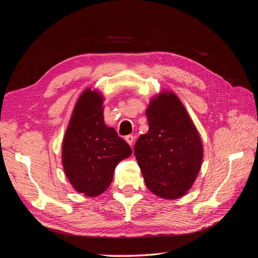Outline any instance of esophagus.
<instances>
[{
  "label": "esophagus",
  "instance_id": "34e87169",
  "mask_svg": "<svg viewBox=\"0 0 258 258\" xmlns=\"http://www.w3.org/2000/svg\"><path fill=\"white\" fill-rule=\"evenodd\" d=\"M124 140H126V142H127L130 146H132V144H134V141H135V138H134V136L129 135V136H127L126 138H124Z\"/></svg>",
  "mask_w": 258,
  "mask_h": 258
}]
</instances>
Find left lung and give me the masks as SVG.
<instances>
[{"label":"left lung","instance_id":"8db88e82","mask_svg":"<svg viewBox=\"0 0 258 258\" xmlns=\"http://www.w3.org/2000/svg\"><path fill=\"white\" fill-rule=\"evenodd\" d=\"M148 131L135 155L147 188L165 199L184 196L196 179L204 148L198 131L173 92L163 91L146 108Z\"/></svg>","mask_w":258,"mask_h":258}]
</instances>
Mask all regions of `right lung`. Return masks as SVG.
Here are the masks:
<instances>
[{
	"instance_id": "1",
	"label": "right lung",
	"mask_w": 258,
	"mask_h": 258,
	"mask_svg": "<svg viewBox=\"0 0 258 258\" xmlns=\"http://www.w3.org/2000/svg\"><path fill=\"white\" fill-rule=\"evenodd\" d=\"M103 97L86 89L77 100L62 143V165L74 189L96 197L111 185L119 161L132 151L103 116Z\"/></svg>"
}]
</instances>
